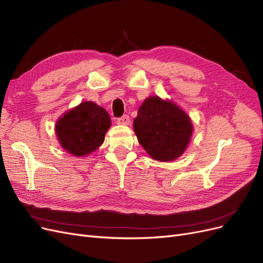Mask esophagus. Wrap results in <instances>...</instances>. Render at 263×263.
<instances>
[{
    "label": "esophagus",
    "instance_id": "34e87169",
    "mask_svg": "<svg viewBox=\"0 0 263 263\" xmlns=\"http://www.w3.org/2000/svg\"><path fill=\"white\" fill-rule=\"evenodd\" d=\"M117 124L119 125H129L130 124V118L128 115H124L117 119Z\"/></svg>",
    "mask_w": 263,
    "mask_h": 263
}]
</instances>
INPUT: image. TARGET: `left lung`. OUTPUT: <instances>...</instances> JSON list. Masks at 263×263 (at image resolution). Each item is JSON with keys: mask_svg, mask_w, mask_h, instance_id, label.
I'll return each mask as SVG.
<instances>
[{"mask_svg": "<svg viewBox=\"0 0 263 263\" xmlns=\"http://www.w3.org/2000/svg\"><path fill=\"white\" fill-rule=\"evenodd\" d=\"M134 130L139 144L151 158L168 162L184 153L193 125L187 114L174 103L150 97L138 109Z\"/></svg>", "mask_w": 263, "mask_h": 263, "instance_id": "1", "label": "left lung"}]
</instances>
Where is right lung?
Wrapping results in <instances>:
<instances>
[{
	"mask_svg": "<svg viewBox=\"0 0 263 263\" xmlns=\"http://www.w3.org/2000/svg\"><path fill=\"white\" fill-rule=\"evenodd\" d=\"M110 127L106 110L94 102H82L61 116L55 124V134L67 153L82 157L98 149Z\"/></svg>",
	"mask_w": 263,
	"mask_h": 263,
	"instance_id": "1",
	"label": "right lung"
}]
</instances>
